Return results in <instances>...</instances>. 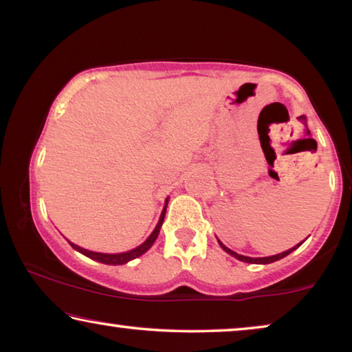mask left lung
<instances>
[{
  "label": "left lung",
  "mask_w": 352,
  "mask_h": 352,
  "mask_svg": "<svg viewBox=\"0 0 352 352\" xmlns=\"http://www.w3.org/2000/svg\"><path fill=\"white\" fill-rule=\"evenodd\" d=\"M306 241V239H305ZM302 241V242H305ZM217 242H219V245L222 247V250L223 252H226L228 254H231L233 256V258H236V259H239V261H242V262H248V264H272V262H275V261H279V259H283V258H285V256L287 254H290L292 252H294V250H296L298 247L301 245L302 242H300V243H296L295 247H292V248H289V250H285V252H283V253H278V254H273V256H265V258H250V256H243V254H237L236 252H233V250H230L228 247H225L222 242H220L219 239H217Z\"/></svg>",
  "instance_id": "1"
}]
</instances>
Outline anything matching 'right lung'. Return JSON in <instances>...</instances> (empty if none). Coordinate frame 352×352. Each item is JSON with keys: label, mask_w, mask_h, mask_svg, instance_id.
<instances>
[{"label": "right lung", "mask_w": 352, "mask_h": 352, "mask_svg": "<svg viewBox=\"0 0 352 352\" xmlns=\"http://www.w3.org/2000/svg\"><path fill=\"white\" fill-rule=\"evenodd\" d=\"M168 201H169V197H166L164 200V206H163V211L162 214H160V219H158V223L157 226H155L153 231L151 234H148L147 239L141 243V245H138L136 248H132L129 250V252H122V253H99V252H91V250H87V248H82L79 245H76V243L69 242L68 239V243L71 247H73L76 252L82 253L83 256H87V258H90L93 261H98V262H102V264H107V265H122V264H127V262L133 261L136 258H140L141 254H144L148 248H151L153 245V242L157 241V237L160 234V230H162V225H163V220H164V216H166V208H168Z\"/></svg>", "instance_id": "obj_1"}]
</instances>
